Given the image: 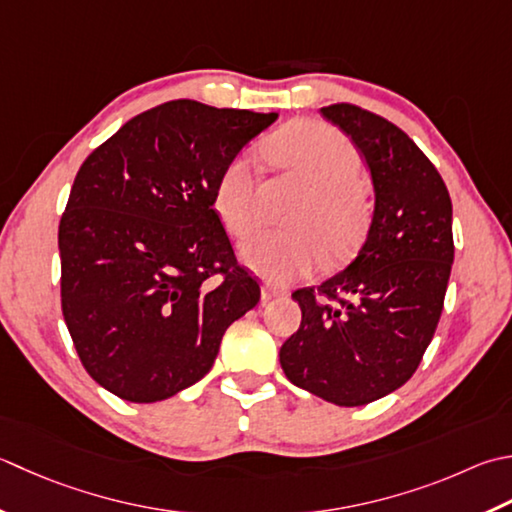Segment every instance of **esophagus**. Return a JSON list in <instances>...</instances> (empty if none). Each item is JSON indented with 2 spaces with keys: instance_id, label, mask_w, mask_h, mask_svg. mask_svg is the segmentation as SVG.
Instances as JSON below:
<instances>
[{
  "instance_id": "1",
  "label": "esophagus",
  "mask_w": 512,
  "mask_h": 512,
  "mask_svg": "<svg viewBox=\"0 0 512 512\" xmlns=\"http://www.w3.org/2000/svg\"><path fill=\"white\" fill-rule=\"evenodd\" d=\"M284 295H286L284 288H279V286L270 284V282L262 284V299H264V302H270V299H277V297H284Z\"/></svg>"
}]
</instances>
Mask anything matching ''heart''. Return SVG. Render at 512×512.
<instances>
[{
  "label": "heart",
  "instance_id": "1",
  "mask_svg": "<svg viewBox=\"0 0 512 512\" xmlns=\"http://www.w3.org/2000/svg\"><path fill=\"white\" fill-rule=\"evenodd\" d=\"M266 155L313 188L290 217L297 230H262L239 244V259L255 273L286 284L322 264L348 257L362 242L368 204L357 188L362 157L337 128L295 122L268 139ZM213 210L230 235L244 237L257 226V173L246 155L219 170Z\"/></svg>",
  "mask_w": 512,
  "mask_h": 512
}]
</instances>
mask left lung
<instances>
[{
    "label": "left lung",
    "mask_w": 512,
    "mask_h": 512,
    "mask_svg": "<svg viewBox=\"0 0 512 512\" xmlns=\"http://www.w3.org/2000/svg\"><path fill=\"white\" fill-rule=\"evenodd\" d=\"M322 115L364 155L375 210L353 262L293 293L302 324L279 348V364L324 402L364 406L404 386L435 335L455 257L453 204L402 128L353 104Z\"/></svg>",
    "instance_id": "8db88e82"
}]
</instances>
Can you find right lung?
Instances as JSON below:
<instances>
[{
    "instance_id": "obj_1",
    "label": "right lung",
    "mask_w": 512,
    "mask_h": 512,
    "mask_svg": "<svg viewBox=\"0 0 512 512\" xmlns=\"http://www.w3.org/2000/svg\"><path fill=\"white\" fill-rule=\"evenodd\" d=\"M277 113L175 99L86 157L59 222L62 313L86 373L153 404L199 382L259 302L213 210V184Z\"/></svg>"
}]
</instances>
